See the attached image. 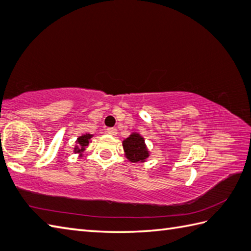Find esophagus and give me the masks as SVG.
Returning <instances> with one entry per match:
<instances>
[{
    "label": "esophagus",
    "mask_w": 251,
    "mask_h": 251,
    "mask_svg": "<svg viewBox=\"0 0 251 251\" xmlns=\"http://www.w3.org/2000/svg\"><path fill=\"white\" fill-rule=\"evenodd\" d=\"M106 133L112 135V136H115L117 134V129L114 128V127H110V128L106 129Z\"/></svg>",
    "instance_id": "obj_1"
}]
</instances>
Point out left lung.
Returning <instances> with one entry per match:
<instances>
[{"mask_svg":"<svg viewBox=\"0 0 251 251\" xmlns=\"http://www.w3.org/2000/svg\"><path fill=\"white\" fill-rule=\"evenodd\" d=\"M123 148L126 158L131 162H145L149 157L145 139L138 133H131L129 137L123 140Z\"/></svg>","mask_w":251,"mask_h":251,"instance_id":"obj_1","label":"left lung"}]
</instances>
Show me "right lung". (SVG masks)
<instances>
[{
    "label": "right lung",
    "mask_w": 251,
    "mask_h": 251,
    "mask_svg": "<svg viewBox=\"0 0 251 251\" xmlns=\"http://www.w3.org/2000/svg\"><path fill=\"white\" fill-rule=\"evenodd\" d=\"M92 136L93 135H91V134H84V135H82V136H80V137L76 139V141L75 143L78 144L75 147V153H79L80 154V157L82 156V152L84 151L85 150V148L88 147L89 146V143H90V139L92 138Z\"/></svg>",
    "instance_id": "obj_1"
}]
</instances>
